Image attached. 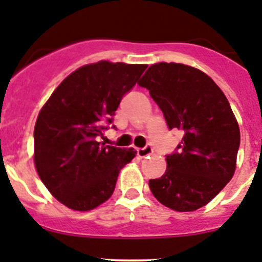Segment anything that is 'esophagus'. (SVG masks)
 <instances>
[{"instance_id": "34e87169", "label": "esophagus", "mask_w": 262, "mask_h": 262, "mask_svg": "<svg viewBox=\"0 0 262 262\" xmlns=\"http://www.w3.org/2000/svg\"><path fill=\"white\" fill-rule=\"evenodd\" d=\"M153 153V147L150 144H147L144 148H139L138 149V156L139 157H147V156L152 155Z\"/></svg>"}]
</instances>
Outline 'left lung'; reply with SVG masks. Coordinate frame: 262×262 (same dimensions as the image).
Listing matches in <instances>:
<instances>
[{"label":"left lung","instance_id":"8db88e82","mask_svg":"<svg viewBox=\"0 0 262 262\" xmlns=\"http://www.w3.org/2000/svg\"><path fill=\"white\" fill-rule=\"evenodd\" d=\"M138 84L149 91L169 129L183 133L166 155L165 174L149 181L150 191L170 209L193 212L234 175L241 131L231 106L209 76L187 64H152Z\"/></svg>","mask_w":262,"mask_h":262}]
</instances>
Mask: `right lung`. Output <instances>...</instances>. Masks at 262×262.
Wrapping results in <instances>:
<instances>
[{"mask_svg": "<svg viewBox=\"0 0 262 262\" xmlns=\"http://www.w3.org/2000/svg\"><path fill=\"white\" fill-rule=\"evenodd\" d=\"M147 64L100 61L67 76L38 113L33 131L35 166L54 198L74 210H91L113 195L133 148L100 143L115 110ZM115 127V126H113Z\"/></svg>", "mask_w": 262, "mask_h": 262, "instance_id": "right-lung-1", "label": "right lung"}]
</instances>
